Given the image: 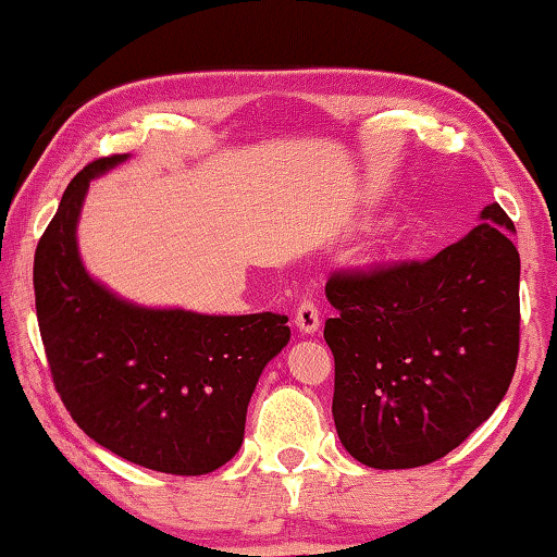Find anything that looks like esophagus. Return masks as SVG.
I'll list each match as a JSON object with an SVG mask.
<instances>
[{
    "label": "esophagus",
    "instance_id": "obj_1",
    "mask_svg": "<svg viewBox=\"0 0 557 557\" xmlns=\"http://www.w3.org/2000/svg\"><path fill=\"white\" fill-rule=\"evenodd\" d=\"M295 326L301 334H314L319 329V307L312 299H301L295 309Z\"/></svg>",
    "mask_w": 557,
    "mask_h": 557
}]
</instances>
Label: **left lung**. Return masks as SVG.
<instances>
[{
  "instance_id": "1",
  "label": "left lung",
  "mask_w": 557,
  "mask_h": 557,
  "mask_svg": "<svg viewBox=\"0 0 557 557\" xmlns=\"http://www.w3.org/2000/svg\"><path fill=\"white\" fill-rule=\"evenodd\" d=\"M430 260L342 270L326 282L336 309L334 422L348 455L373 469L430 465L459 447L511 385L521 305L513 223L498 203Z\"/></svg>"
}]
</instances>
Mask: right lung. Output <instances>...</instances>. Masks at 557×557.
I'll list each match as a JSON object with an SVG mask.
<instances>
[{"instance_id":"right-lung-1","label":"right lung","mask_w":557,"mask_h":557,"mask_svg":"<svg viewBox=\"0 0 557 557\" xmlns=\"http://www.w3.org/2000/svg\"><path fill=\"white\" fill-rule=\"evenodd\" d=\"M125 159L83 166L36 245V317L51 379L75 425L117 457L164 474H209L240 449L260 373L289 342L287 317L145 309L92 280L75 225L90 178Z\"/></svg>"}]
</instances>
